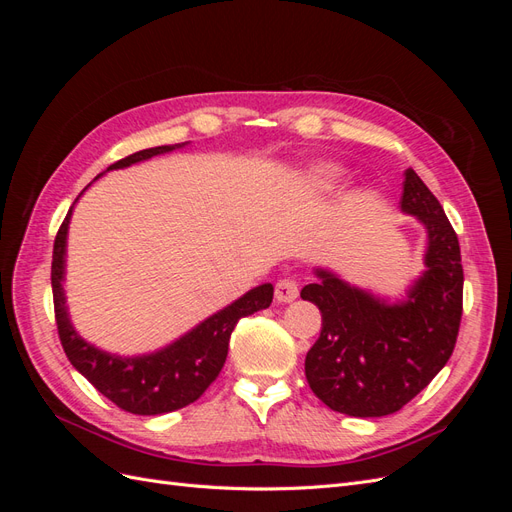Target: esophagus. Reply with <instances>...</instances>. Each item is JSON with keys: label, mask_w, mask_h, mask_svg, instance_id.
I'll return each instance as SVG.
<instances>
[{"label": "esophagus", "mask_w": 512, "mask_h": 512, "mask_svg": "<svg viewBox=\"0 0 512 512\" xmlns=\"http://www.w3.org/2000/svg\"><path fill=\"white\" fill-rule=\"evenodd\" d=\"M299 297V284L290 280V277H284L275 284V299L280 303H290Z\"/></svg>", "instance_id": "esophagus-1"}]
</instances>
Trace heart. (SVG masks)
<instances>
[{"mask_svg": "<svg viewBox=\"0 0 512 512\" xmlns=\"http://www.w3.org/2000/svg\"><path fill=\"white\" fill-rule=\"evenodd\" d=\"M337 177L339 170L335 166H316L309 170V183L316 185V188H331Z\"/></svg>", "mask_w": 512, "mask_h": 512, "instance_id": "heart-1", "label": "heart"}]
</instances>
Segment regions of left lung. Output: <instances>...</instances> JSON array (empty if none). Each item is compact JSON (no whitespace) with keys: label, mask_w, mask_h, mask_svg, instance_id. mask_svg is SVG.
Returning a JSON list of instances; mask_svg holds the SVG:
<instances>
[{"label":"left lung","mask_w":512,"mask_h":512,"mask_svg":"<svg viewBox=\"0 0 512 512\" xmlns=\"http://www.w3.org/2000/svg\"><path fill=\"white\" fill-rule=\"evenodd\" d=\"M401 209L427 228L423 273L408 301L386 305L316 269L301 299L318 305L322 329L305 356L309 389L335 412L386 416L404 408L451 359L463 314V267L457 232L438 198L412 168Z\"/></svg>","instance_id":"8db88e82"}]
</instances>
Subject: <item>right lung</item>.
Masks as SVG:
<instances>
[{
	"mask_svg": "<svg viewBox=\"0 0 512 512\" xmlns=\"http://www.w3.org/2000/svg\"><path fill=\"white\" fill-rule=\"evenodd\" d=\"M183 145L185 143L136 151L132 156L111 164L106 170L149 160L158 156V153L173 151ZM70 213L72 207L57 230L51 265L55 322L59 342L64 346L68 361L106 399H111L117 408L130 414H164L194 404L209 389V384L220 376L226 363L230 333L235 331L237 322L245 316H252L254 312H260V309H267L273 301V286L262 284L243 294L239 301L224 307L222 312L213 314L205 322H200L188 335H183L175 344H170L156 354L136 356V359H119V356L89 346L70 324L64 288H61Z\"/></svg>",
	"mask_w": 512,
	"mask_h": 512,
	"instance_id": "add662e5",
	"label": "right lung"
}]
</instances>
